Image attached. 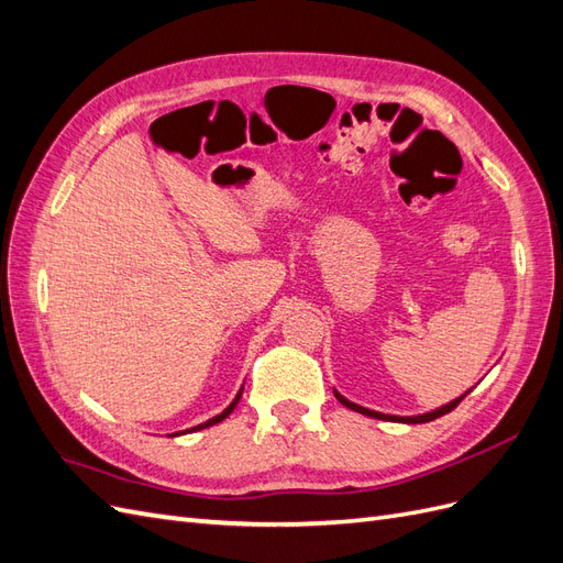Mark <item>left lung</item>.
Listing matches in <instances>:
<instances>
[{
  "label": "left lung",
  "instance_id": "obj_1",
  "mask_svg": "<svg viewBox=\"0 0 563 563\" xmlns=\"http://www.w3.org/2000/svg\"><path fill=\"white\" fill-rule=\"evenodd\" d=\"M470 395V389L465 391L463 397H457V399H453L451 404H446V406H441V408H437V411H430V413H422V416H385V413H378V411H371V408H364V406H360V404H354V401H350V399H345L343 395H338L335 391V399L343 404V406H347V408H352V411H356V413H364V416H368V418H378V420H395V422H408V424H418V422H430V420H434V418H441V416H446V413H451L453 408L463 401L465 397Z\"/></svg>",
  "mask_w": 563,
  "mask_h": 563
}]
</instances>
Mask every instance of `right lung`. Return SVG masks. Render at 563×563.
<instances>
[{"instance_id":"add662e5","label":"right lung","mask_w":563,"mask_h":563,"mask_svg":"<svg viewBox=\"0 0 563 563\" xmlns=\"http://www.w3.org/2000/svg\"><path fill=\"white\" fill-rule=\"evenodd\" d=\"M240 399H242V389H240V395H236V397H234V401H232V404H230V406L225 408V411H223V413H218L216 418H211V420H207V422H201V424H197V428H192L190 432H197V430H203V428H211V424H216V422H220V420H225V418H228V416H230V413L234 411V406H236V404H240ZM178 434H180V432H176V434H172V437H178Z\"/></svg>"}]
</instances>
